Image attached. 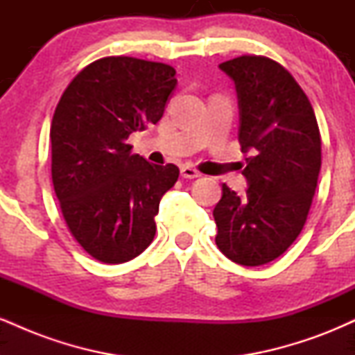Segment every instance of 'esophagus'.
I'll return each instance as SVG.
<instances>
[{
  "mask_svg": "<svg viewBox=\"0 0 355 355\" xmlns=\"http://www.w3.org/2000/svg\"><path fill=\"white\" fill-rule=\"evenodd\" d=\"M180 173H182V177L183 178H198L200 177V173L197 172V170L193 168V166H190V165H182V168H180Z\"/></svg>",
  "mask_w": 355,
  "mask_h": 355,
  "instance_id": "esophagus-1",
  "label": "esophagus"
}]
</instances>
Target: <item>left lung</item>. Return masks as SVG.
<instances>
[{
    "instance_id": "left-lung-1",
    "label": "left lung",
    "mask_w": 355,
    "mask_h": 355,
    "mask_svg": "<svg viewBox=\"0 0 355 355\" xmlns=\"http://www.w3.org/2000/svg\"><path fill=\"white\" fill-rule=\"evenodd\" d=\"M235 83L239 141L247 166L243 197L223 183L215 243L232 262L263 266L304 229L320 172V133L304 89L282 64L239 56L218 64Z\"/></svg>"
}]
</instances>
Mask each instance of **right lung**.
<instances>
[{
  "instance_id": "obj_1",
  "label": "right lung",
  "mask_w": 355,
  "mask_h": 355,
  "mask_svg": "<svg viewBox=\"0 0 355 355\" xmlns=\"http://www.w3.org/2000/svg\"><path fill=\"white\" fill-rule=\"evenodd\" d=\"M175 88L168 64L108 56L83 68L56 105L53 187L73 237L100 262H128L155 237L158 205L180 172L130 153L128 137L164 116Z\"/></svg>"
}]
</instances>
